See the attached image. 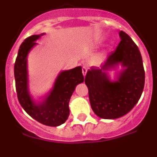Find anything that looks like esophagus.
Instances as JSON below:
<instances>
[{
    "instance_id": "obj_1",
    "label": "esophagus",
    "mask_w": 157,
    "mask_h": 157,
    "mask_svg": "<svg viewBox=\"0 0 157 157\" xmlns=\"http://www.w3.org/2000/svg\"><path fill=\"white\" fill-rule=\"evenodd\" d=\"M82 71L83 75L85 76L86 74V72H87V68H86V67H82Z\"/></svg>"
}]
</instances>
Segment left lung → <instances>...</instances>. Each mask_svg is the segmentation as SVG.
<instances>
[{
  "mask_svg": "<svg viewBox=\"0 0 157 157\" xmlns=\"http://www.w3.org/2000/svg\"><path fill=\"white\" fill-rule=\"evenodd\" d=\"M121 41L101 67L92 66L85 78L93 111L102 119H117L128 113L141 98L145 85L142 58L135 43L123 30ZM118 63L126 69L118 81L110 82L105 73Z\"/></svg>",
  "mask_w": 157,
  "mask_h": 157,
  "instance_id": "8db88e82",
  "label": "left lung"
}]
</instances>
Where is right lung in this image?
Returning <instances> with one entry per match:
<instances>
[{"label":"right lung","instance_id":"1","mask_svg":"<svg viewBox=\"0 0 157 157\" xmlns=\"http://www.w3.org/2000/svg\"><path fill=\"white\" fill-rule=\"evenodd\" d=\"M40 35L27 37L19 48L14 65L16 89L19 104L25 112L41 124L49 127L61 125L69 116V101L78 84L83 82L81 67L61 72L58 76L54 88L42 104L35 105L27 90V56L30 48L36 45Z\"/></svg>","mask_w":157,"mask_h":157}]
</instances>
